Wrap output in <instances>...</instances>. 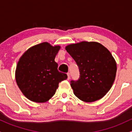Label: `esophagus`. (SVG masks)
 <instances>
[{"mask_svg":"<svg viewBox=\"0 0 132 132\" xmlns=\"http://www.w3.org/2000/svg\"><path fill=\"white\" fill-rule=\"evenodd\" d=\"M67 75H68V80H69L70 79V74L68 72V73L67 74Z\"/></svg>","mask_w":132,"mask_h":132,"instance_id":"obj_1","label":"esophagus"}]
</instances>
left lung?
<instances>
[{
    "mask_svg": "<svg viewBox=\"0 0 132 132\" xmlns=\"http://www.w3.org/2000/svg\"><path fill=\"white\" fill-rule=\"evenodd\" d=\"M65 48L79 69V79L71 81L75 95L86 102L102 98L109 91L116 76V61L110 51L101 43L85 41Z\"/></svg>",
    "mask_w": 132,
    "mask_h": 132,
    "instance_id": "left-lung-1",
    "label": "left lung"
}]
</instances>
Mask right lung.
Masks as SVG:
<instances>
[{"label":"right lung","instance_id":"obj_1","mask_svg":"<svg viewBox=\"0 0 132 132\" xmlns=\"http://www.w3.org/2000/svg\"><path fill=\"white\" fill-rule=\"evenodd\" d=\"M60 46L48 42L31 46L19 59L15 70L16 84L23 94L35 102H46L53 96L66 74L59 72L54 61Z\"/></svg>","mask_w":132,"mask_h":132}]
</instances>
